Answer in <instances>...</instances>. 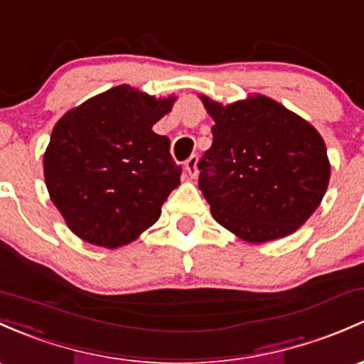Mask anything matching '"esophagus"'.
<instances>
[{
    "mask_svg": "<svg viewBox=\"0 0 364 364\" xmlns=\"http://www.w3.org/2000/svg\"><path fill=\"white\" fill-rule=\"evenodd\" d=\"M197 164H198V156H197V155H192V156H190V159L185 162V171H186V174L190 176V178H195V176L198 174Z\"/></svg>",
    "mask_w": 364,
    "mask_h": 364,
    "instance_id": "34e87169",
    "label": "esophagus"
}]
</instances>
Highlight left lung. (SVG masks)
Wrapping results in <instances>:
<instances>
[{
  "mask_svg": "<svg viewBox=\"0 0 364 364\" xmlns=\"http://www.w3.org/2000/svg\"><path fill=\"white\" fill-rule=\"evenodd\" d=\"M213 144L198 162V188L214 220L251 244L296 232L319 208L331 166L321 134L267 95L223 106L200 95Z\"/></svg>",
  "mask_w": 364,
  "mask_h": 364,
  "instance_id": "obj_1",
  "label": "left lung"
}]
</instances>
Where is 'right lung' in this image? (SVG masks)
<instances>
[{
	"label": "right lung",
	"instance_id": "right-lung-1",
	"mask_svg": "<svg viewBox=\"0 0 364 364\" xmlns=\"http://www.w3.org/2000/svg\"><path fill=\"white\" fill-rule=\"evenodd\" d=\"M176 95H148L118 85L60 117L43 155L45 185L70 230L117 250L155 225L179 185L169 137L153 125Z\"/></svg>",
	"mask_w": 364,
	"mask_h": 364
}]
</instances>
